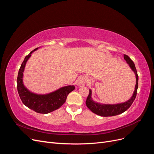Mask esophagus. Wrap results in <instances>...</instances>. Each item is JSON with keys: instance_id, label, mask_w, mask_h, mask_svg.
Masks as SVG:
<instances>
[{"instance_id": "34e87169", "label": "esophagus", "mask_w": 154, "mask_h": 154, "mask_svg": "<svg viewBox=\"0 0 154 154\" xmlns=\"http://www.w3.org/2000/svg\"><path fill=\"white\" fill-rule=\"evenodd\" d=\"M87 82V78L84 76H82L78 78L76 84L78 86H82L85 85V83Z\"/></svg>"}]
</instances>
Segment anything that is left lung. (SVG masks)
Segmentation results:
<instances>
[{
  "label": "left lung",
  "mask_w": 154,
  "mask_h": 154,
  "mask_svg": "<svg viewBox=\"0 0 154 154\" xmlns=\"http://www.w3.org/2000/svg\"><path fill=\"white\" fill-rule=\"evenodd\" d=\"M124 59L127 61V63L129 65L130 67L132 69V71L134 72L135 74H136V86H135V90L132 96L129 100L122 103H118V104H115V105L101 104L92 100L91 97L92 91L91 90H89V94H88L85 103L88 108L94 114L100 116H103V117H109V116H114L120 114L124 112H125L128 109H129L130 106L132 105L134 101L135 100V98H136V97L137 88H138L137 72L136 67H135L134 63L133 62L132 60L129 58L128 56L124 54Z\"/></svg>",
  "instance_id": "8db88e82"
}]
</instances>
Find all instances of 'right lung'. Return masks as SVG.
Returning <instances> with one entry per match:
<instances>
[{
    "label": "right lung",
    "instance_id": "1",
    "mask_svg": "<svg viewBox=\"0 0 154 154\" xmlns=\"http://www.w3.org/2000/svg\"><path fill=\"white\" fill-rule=\"evenodd\" d=\"M36 48L27 55L21 64L17 77V91L20 99L26 106L40 114H48L59 109L66 101L70 92L74 90V85H68L59 88L48 94H36L30 92L23 83V72L27 60Z\"/></svg>",
    "mask_w": 154,
    "mask_h": 154
}]
</instances>
